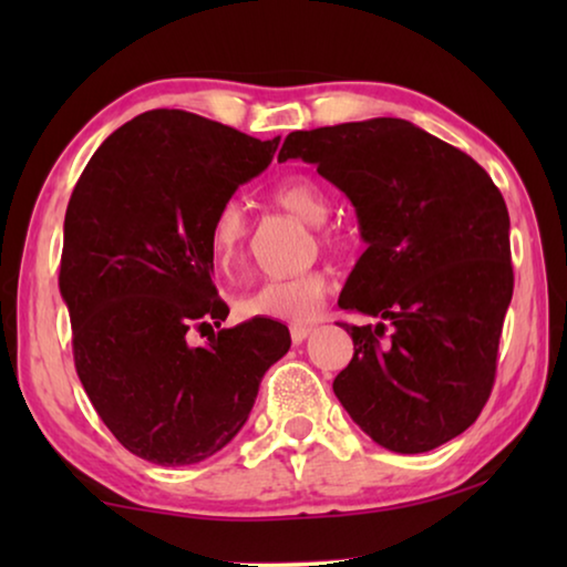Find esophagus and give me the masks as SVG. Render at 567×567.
<instances>
[{"instance_id": "34e87169", "label": "esophagus", "mask_w": 567, "mask_h": 567, "mask_svg": "<svg viewBox=\"0 0 567 567\" xmlns=\"http://www.w3.org/2000/svg\"><path fill=\"white\" fill-rule=\"evenodd\" d=\"M312 332V324H292L290 334H292V342L300 344L302 340H307V334Z\"/></svg>"}]
</instances>
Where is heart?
Listing matches in <instances>:
<instances>
[{
    "instance_id": "b5f03b06",
    "label": "heart",
    "mask_w": 567,
    "mask_h": 567,
    "mask_svg": "<svg viewBox=\"0 0 567 567\" xmlns=\"http://www.w3.org/2000/svg\"><path fill=\"white\" fill-rule=\"evenodd\" d=\"M272 199L287 213L310 225H322L330 215V199L318 182L310 177H290L275 185ZM328 237V235H324ZM247 239V215L235 199L215 209L209 219V249L219 270H233L243 260ZM330 280L322 270H310L285 280H267L239 300V310L249 318H270L280 322H310L320 312Z\"/></svg>"
}]
</instances>
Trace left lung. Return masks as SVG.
I'll return each mask as SVG.
<instances>
[{
	"mask_svg": "<svg viewBox=\"0 0 567 567\" xmlns=\"http://www.w3.org/2000/svg\"><path fill=\"white\" fill-rule=\"evenodd\" d=\"M277 159L310 162L342 189L368 245L338 305L380 322H342L354 342L332 382L342 408L402 455L465 433L491 398L513 297L501 189L465 152L398 117L290 132Z\"/></svg>",
	"mask_w": 567,
	"mask_h": 567,
	"instance_id": "obj_1",
	"label": "left lung"
}]
</instances>
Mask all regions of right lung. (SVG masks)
Returning a JSON list of instances; mask_svg holds the SVG:
<instances>
[{"mask_svg":"<svg viewBox=\"0 0 567 567\" xmlns=\"http://www.w3.org/2000/svg\"><path fill=\"white\" fill-rule=\"evenodd\" d=\"M277 145L152 110L102 142L66 205L60 292L76 375L112 435L155 465L223 450L290 350L282 322L219 328L229 307L209 249L215 209L267 169ZM192 329H209L210 342L189 346Z\"/></svg>","mask_w":567,"mask_h":567,"instance_id":"add662e5","label":"right lung"}]
</instances>
